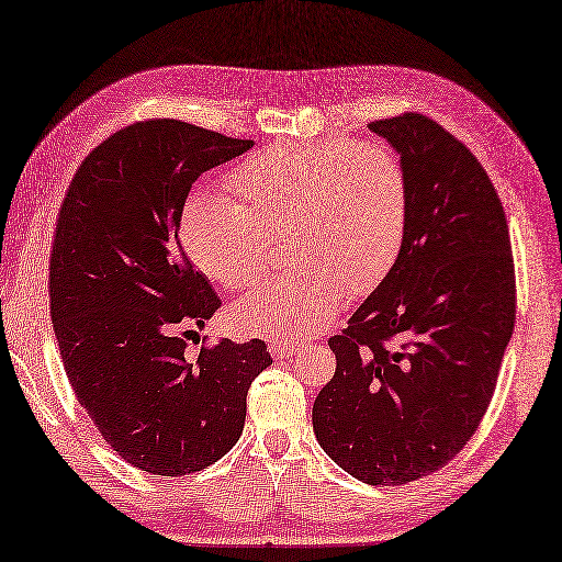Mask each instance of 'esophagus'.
<instances>
[{"label": "esophagus", "mask_w": 562, "mask_h": 562, "mask_svg": "<svg viewBox=\"0 0 562 562\" xmlns=\"http://www.w3.org/2000/svg\"><path fill=\"white\" fill-rule=\"evenodd\" d=\"M297 350H300V344H295V340H273L269 346V352L273 358H293Z\"/></svg>", "instance_id": "obj_1"}]
</instances>
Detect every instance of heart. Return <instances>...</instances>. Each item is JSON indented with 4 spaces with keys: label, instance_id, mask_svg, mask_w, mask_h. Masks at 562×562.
<instances>
[{
    "label": "heart",
    "instance_id": "heart-1",
    "mask_svg": "<svg viewBox=\"0 0 562 562\" xmlns=\"http://www.w3.org/2000/svg\"><path fill=\"white\" fill-rule=\"evenodd\" d=\"M224 193H193L181 240L226 291L262 277L283 240L293 262L231 310L238 331L305 338L344 297L372 293L395 267L409 222V176L374 140H307L262 149L231 171Z\"/></svg>",
    "mask_w": 562,
    "mask_h": 562
}]
</instances>
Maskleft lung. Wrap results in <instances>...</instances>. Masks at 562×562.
I'll use <instances>...</instances> for the list:
<instances>
[{
	"instance_id": "obj_1",
	"label": "left lung",
	"mask_w": 562,
	"mask_h": 562,
	"mask_svg": "<svg viewBox=\"0 0 562 562\" xmlns=\"http://www.w3.org/2000/svg\"><path fill=\"white\" fill-rule=\"evenodd\" d=\"M369 131L407 169V234L389 277L328 338L336 374L312 424L348 474L401 486L446 468L482 424L515 326V262L501 198L468 145L417 112Z\"/></svg>"
}]
</instances>
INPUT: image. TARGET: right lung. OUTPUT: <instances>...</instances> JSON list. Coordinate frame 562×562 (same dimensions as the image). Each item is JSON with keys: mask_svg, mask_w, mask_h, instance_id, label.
I'll use <instances>...</instances> for the list:
<instances>
[{"mask_svg": "<svg viewBox=\"0 0 562 562\" xmlns=\"http://www.w3.org/2000/svg\"><path fill=\"white\" fill-rule=\"evenodd\" d=\"M252 140L176 119H145L80 161L49 252V312L78 403L133 468L186 476L236 446L245 398L271 364L259 338L188 336L222 307L188 262L178 224L190 188Z\"/></svg>", "mask_w": 562, "mask_h": 562, "instance_id": "right-lung-1", "label": "right lung"}]
</instances>
